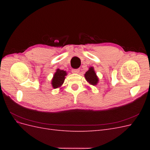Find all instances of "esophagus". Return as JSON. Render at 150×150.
Listing matches in <instances>:
<instances>
[{"instance_id":"esophagus-1","label":"esophagus","mask_w":150,"mask_h":150,"mask_svg":"<svg viewBox=\"0 0 150 150\" xmlns=\"http://www.w3.org/2000/svg\"><path fill=\"white\" fill-rule=\"evenodd\" d=\"M72 72H73V73L78 74V73H79V70L78 69H72Z\"/></svg>"}]
</instances>
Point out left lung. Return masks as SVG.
I'll return each mask as SVG.
<instances>
[{
    "mask_svg": "<svg viewBox=\"0 0 150 150\" xmlns=\"http://www.w3.org/2000/svg\"><path fill=\"white\" fill-rule=\"evenodd\" d=\"M84 78L87 82L92 86H96L99 82V78L93 67H90L84 74Z\"/></svg>",
    "mask_w": 150,
    "mask_h": 150,
    "instance_id": "1",
    "label": "left lung"
}]
</instances>
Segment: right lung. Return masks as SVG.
I'll return each mask as SVG.
<instances>
[{"instance_id":"right-lung-1","label":"right lung","mask_w":150,"mask_h":150,"mask_svg":"<svg viewBox=\"0 0 150 150\" xmlns=\"http://www.w3.org/2000/svg\"><path fill=\"white\" fill-rule=\"evenodd\" d=\"M67 72L64 70L57 69L55 73L53 75V78L51 80V85L54 89L61 88L62 85L64 82Z\"/></svg>"}]
</instances>
